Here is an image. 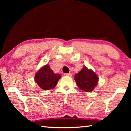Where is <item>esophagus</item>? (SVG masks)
<instances>
[{"label":"esophagus","instance_id":"1","mask_svg":"<svg viewBox=\"0 0 131 131\" xmlns=\"http://www.w3.org/2000/svg\"><path fill=\"white\" fill-rule=\"evenodd\" d=\"M64 75H65V76H70V77L72 76V74H71V73H64Z\"/></svg>","mask_w":131,"mask_h":131}]
</instances>
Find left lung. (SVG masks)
Returning <instances> with one entry per match:
<instances>
[{"instance_id":"obj_1","label":"left lung","mask_w":131,"mask_h":131,"mask_svg":"<svg viewBox=\"0 0 131 131\" xmlns=\"http://www.w3.org/2000/svg\"><path fill=\"white\" fill-rule=\"evenodd\" d=\"M74 80L80 89L85 92H91L98 84V78L92 70L84 67L75 75Z\"/></svg>"}]
</instances>
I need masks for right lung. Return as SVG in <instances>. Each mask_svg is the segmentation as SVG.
Masks as SVG:
<instances>
[{
	"mask_svg": "<svg viewBox=\"0 0 131 131\" xmlns=\"http://www.w3.org/2000/svg\"><path fill=\"white\" fill-rule=\"evenodd\" d=\"M61 75L54 74L48 65H46L37 71L35 75V81L41 88L49 90L56 86Z\"/></svg>",
	"mask_w": 131,
	"mask_h": 131,
	"instance_id": "add662e5",
	"label": "right lung"
}]
</instances>
